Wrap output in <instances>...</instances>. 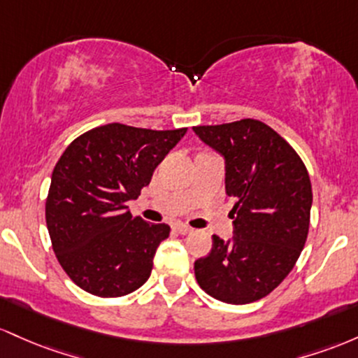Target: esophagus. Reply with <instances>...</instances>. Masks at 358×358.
<instances>
[{
	"instance_id": "esophagus-1",
	"label": "esophagus",
	"mask_w": 358,
	"mask_h": 358,
	"mask_svg": "<svg viewBox=\"0 0 358 358\" xmlns=\"http://www.w3.org/2000/svg\"><path fill=\"white\" fill-rule=\"evenodd\" d=\"M174 230L178 231V233H180V235H187V233H191L192 231V228L191 227H187V224H182V223H178L174 227Z\"/></svg>"
}]
</instances>
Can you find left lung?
I'll return each instance as SVG.
<instances>
[{
    "instance_id": "1",
    "label": "left lung",
    "mask_w": 358,
    "mask_h": 358,
    "mask_svg": "<svg viewBox=\"0 0 358 358\" xmlns=\"http://www.w3.org/2000/svg\"><path fill=\"white\" fill-rule=\"evenodd\" d=\"M227 160L235 236L194 262L199 287L228 304L266 298L298 262L309 231L313 191L298 152L259 120L192 127Z\"/></svg>"
}]
</instances>
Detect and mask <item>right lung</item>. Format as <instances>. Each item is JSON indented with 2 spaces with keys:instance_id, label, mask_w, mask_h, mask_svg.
Returning <instances> with one entry per match:
<instances>
[{
  "instance_id": "1",
  "label": "right lung",
  "mask_w": 358,
  "mask_h": 358,
  "mask_svg": "<svg viewBox=\"0 0 358 358\" xmlns=\"http://www.w3.org/2000/svg\"><path fill=\"white\" fill-rule=\"evenodd\" d=\"M187 128L108 123L72 140L52 172L45 222L60 267L99 298L134 292L150 277L171 227L127 211Z\"/></svg>"
}]
</instances>
